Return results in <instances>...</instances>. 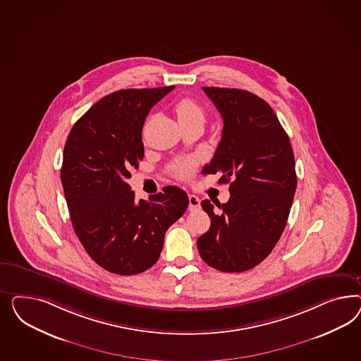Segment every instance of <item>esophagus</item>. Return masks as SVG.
<instances>
[{"instance_id":"1","label":"esophagus","mask_w":361,"mask_h":361,"mask_svg":"<svg viewBox=\"0 0 361 361\" xmlns=\"http://www.w3.org/2000/svg\"><path fill=\"white\" fill-rule=\"evenodd\" d=\"M201 207V201L198 197L195 195H189V210L190 212H195L197 209H200Z\"/></svg>"}]
</instances>
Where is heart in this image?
Masks as SVG:
<instances>
[{
	"label": "heart",
	"instance_id": "b5f03b06",
	"mask_svg": "<svg viewBox=\"0 0 361 361\" xmlns=\"http://www.w3.org/2000/svg\"><path fill=\"white\" fill-rule=\"evenodd\" d=\"M175 112L180 124L189 123V121H201L204 124V121H205L204 109H201V106L193 99H180L175 104ZM193 168H195V165L190 161L177 165L175 169L176 176L180 178H188L189 176L192 175Z\"/></svg>",
	"mask_w": 361,
	"mask_h": 361
}]
</instances>
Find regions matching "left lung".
I'll list each match as a JSON object with an SVG mask.
<instances>
[{"label":"left lung","mask_w":361,"mask_h":361,"mask_svg":"<svg viewBox=\"0 0 361 361\" xmlns=\"http://www.w3.org/2000/svg\"><path fill=\"white\" fill-rule=\"evenodd\" d=\"M202 90L224 119L217 151L202 172H221L230 198L201 202L212 222L197 249L213 269L240 273L262 262L283 233L295 195V159L267 102L245 90Z\"/></svg>","instance_id":"obj_1"}]
</instances>
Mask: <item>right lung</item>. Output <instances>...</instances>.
Returning <instances> with one entry per match:
<instances>
[{
  "instance_id": "obj_1",
  "label": "right lung",
  "mask_w": 361,
  "mask_h": 361,
  "mask_svg": "<svg viewBox=\"0 0 361 361\" xmlns=\"http://www.w3.org/2000/svg\"><path fill=\"white\" fill-rule=\"evenodd\" d=\"M173 88L115 91L67 136L61 180L70 219L88 255L109 273L135 275L152 267L165 231L188 208V195L177 186L137 201L127 184L144 157V121Z\"/></svg>"
}]
</instances>
